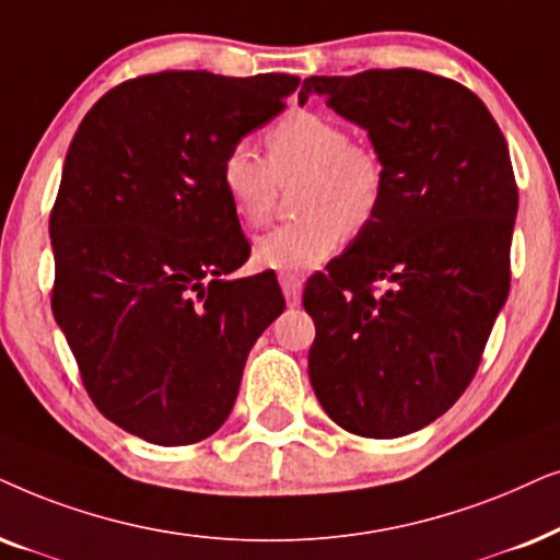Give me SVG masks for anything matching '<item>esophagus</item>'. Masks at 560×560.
Instances as JSON below:
<instances>
[{"instance_id":"esophagus-1","label":"esophagus","mask_w":560,"mask_h":560,"mask_svg":"<svg viewBox=\"0 0 560 560\" xmlns=\"http://www.w3.org/2000/svg\"><path fill=\"white\" fill-rule=\"evenodd\" d=\"M279 281H281V289H284L287 304H289V307H296V304L302 302V289H304L302 276H296L292 271H284V273H279Z\"/></svg>"}]
</instances>
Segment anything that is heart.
<instances>
[{
	"label": "heart",
	"mask_w": 560,
	"mask_h": 560,
	"mask_svg": "<svg viewBox=\"0 0 560 560\" xmlns=\"http://www.w3.org/2000/svg\"><path fill=\"white\" fill-rule=\"evenodd\" d=\"M268 161L248 143L230 145L220 184L237 220L258 228L271 212L279 182L300 176L294 207L300 218L256 237V260L276 271H307L325 264L342 237L363 233L384 205L389 171L369 140H350L338 117L289 109L264 136Z\"/></svg>",
	"instance_id": "b5f03b06"
}]
</instances>
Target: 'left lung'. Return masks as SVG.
<instances>
[{
    "instance_id": "1",
    "label": "left lung",
    "mask_w": 560,
    "mask_h": 560,
    "mask_svg": "<svg viewBox=\"0 0 560 560\" xmlns=\"http://www.w3.org/2000/svg\"><path fill=\"white\" fill-rule=\"evenodd\" d=\"M389 171L376 220L310 276V382L342 430L399 438L456 405L510 294L517 182L471 89L417 69L310 77Z\"/></svg>"
}]
</instances>
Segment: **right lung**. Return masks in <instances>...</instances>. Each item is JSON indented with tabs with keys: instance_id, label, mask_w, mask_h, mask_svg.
Here are the masks:
<instances>
[{
	"instance_id": "1",
	"label": "right lung",
	"mask_w": 560,
	"mask_h": 560,
	"mask_svg": "<svg viewBox=\"0 0 560 560\" xmlns=\"http://www.w3.org/2000/svg\"><path fill=\"white\" fill-rule=\"evenodd\" d=\"M289 73L161 71L81 119L50 210V307L109 422L191 445L228 420L253 342L284 312L220 184L230 145L287 107Z\"/></svg>"
}]
</instances>
